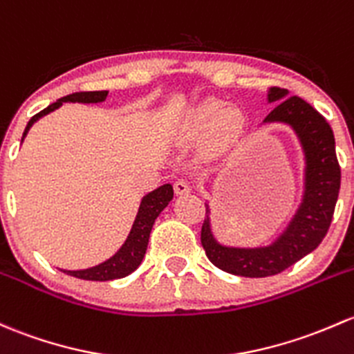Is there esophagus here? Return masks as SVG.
Returning <instances> with one entry per match:
<instances>
[{"instance_id": "34e87169", "label": "esophagus", "mask_w": 354, "mask_h": 354, "mask_svg": "<svg viewBox=\"0 0 354 354\" xmlns=\"http://www.w3.org/2000/svg\"><path fill=\"white\" fill-rule=\"evenodd\" d=\"M174 192H176V195H188V193L192 192V187H189L188 181L178 180L176 183H174Z\"/></svg>"}]
</instances>
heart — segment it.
I'll return each mask as SVG.
<instances>
[{
  "label": "heart",
  "mask_w": 354,
  "mask_h": 354,
  "mask_svg": "<svg viewBox=\"0 0 354 354\" xmlns=\"http://www.w3.org/2000/svg\"><path fill=\"white\" fill-rule=\"evenodd\" d=\"M245 117L237 106H224L221 100L207 98L189 110L187 117L188 137L207 133V142L212 147H227L236 144L244 132Z\"/></svg>",
  "instance_id": "1"
}]
</instances>
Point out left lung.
<instances>
[{
  "label": "left lung",
  "instance_id": "left-lung-1",
  "mask_svg": "<svg viewBox=\"0 0 354 354\" xmlns=\"http://www.w3.org/2000/svg\"><path fill=\"white\" fill-rule=\"evenodd\" d=\"M266 102L277 103V106L261 125H286L293 130L302 149V198L295 214L277 239L256 248L221 243L212 229L208 202L202 225V245L212 265L245 278L278 274L314 251L329 230L341 187L336 142L326 118L299 96L288 98V91L281 88L268 89Z\"/></svg>",
  "mask_w": 354,
  "mask_h": 354
}]
</instances>
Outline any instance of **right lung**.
<instances>
[{
  "instance_id": "right-lung-1",
  "label": "right lung",
  "mask_w": 354,
  "mask_h": 354,
  "mask_svg": "<svg viewBox=\"0 0 354 354\" xmlns=\"http://www.w3.org/2000/svg\"><path fill=\"white\" fill-rule=\"evenodd\" d=\"M109 96V91H84V93H73V95L64 96V98L57 100L55 103L47 106L35 117L30 118V122L25 127L24 137L21 142L27 137L28 130L35 122L46 115L52 113L57 109H61L62 103H83V105H89V103H103ZM173 185L166 183L162 187L152 189L147 195L142 196L140 200L139 210H137L136 221H133L132 229H130L127 239L122 244V248L115 252L111 258L106 261L100 263V265L86 268V270H61L66 274H71L74 278H81V280L89 281H109L117 280V278H124L127 274L136 271L142 263L144 256H146V249L149 243V234H151L154 221L159 217L162 210L167 207V203L173 200Z\"/></svg>"
}]
</instances>
